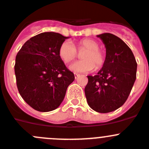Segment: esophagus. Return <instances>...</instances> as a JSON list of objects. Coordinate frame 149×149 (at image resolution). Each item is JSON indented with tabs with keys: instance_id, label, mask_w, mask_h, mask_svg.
Listing matches in <instances>:
<instances>
[{
	"instance_id": "esophagus-1",
	"label": "esophagus",
	"mask_w": 149,
	"mask_h": 149,
	"mask_svg": "<svg viewBox=\"0 0 149 149\" xmlns=\"http://www.w3.org/2000/svg\"><path fill=\"white\" fill-rule=\"evenodd\" d=\"M80 74H77V73H74V77H75V79H77L79 77H80Z\"/></svg>"
}]
</instances>
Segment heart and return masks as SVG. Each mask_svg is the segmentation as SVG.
Returning a JSON list of instances; mask_svg holds the SVG:
<instances>
[{
	"instance_id": "heart-1",
	"label": "heart",
	"mask_w": 149,
	"mask_h": 149,
	"mask_svg": "<svg viewBox=\"0 0 149 149\" xmlns=\"http://www.w3.org/2000/svg\"><path fill=\"white\" fill-rule=\"evenodd\" d=\"M78 49H85L86 51L82 54L81 61H76L72 63L69 69L74 72L85 73L90 72L95 69H101L106 61V55L103 51L100 49V44L93 39L85 38L77 43ZM60 58L65 63L74 59L77 52L75 46L72 42L65 40L61 44L58 50Z\"/></svg>"
}]
</instances>
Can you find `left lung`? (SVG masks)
I'll return each mask as SVG.
<instances>
[{
  "label": "left lung",
  "instance_id": "1",
  "mask_svg": "<svg viewBox=\"0 0 149 149\" xmlns=\"http://www.w3.org/2000/svg\"><path fill=\"white\" fill-rule=\"evenodd\" d=\"M97 36L106 46V61L97 75L87 76L85 95L90 108L109 113L126 101L136 80L137 64L131 49L120 38L111 33Z\"/></svg>",
  "mask_w": 149,
  "mask_h": 149
}]
</instances>
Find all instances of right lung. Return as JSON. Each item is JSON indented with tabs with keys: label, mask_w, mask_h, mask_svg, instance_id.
I'll return each instance as SVG.
<instances>
[{
	"label": "right lung",
	"mask_w": 149,
	"mask_h": 149,
	"mask_svg": "<svg viewBox=\"0 0 149 149\" xmlns=\"http://www.w3.org/2000/svg\"><path fill=\"white\" fill-rule=\"evenodd\" d=\"M68 38L43 32L30 38L17 52L15 65L17 89L26 103L37 111L57 109L74 80L58 54L60 46Z\"/></svg>",
	"instance_id": "add662e5"
}]
</instances>
